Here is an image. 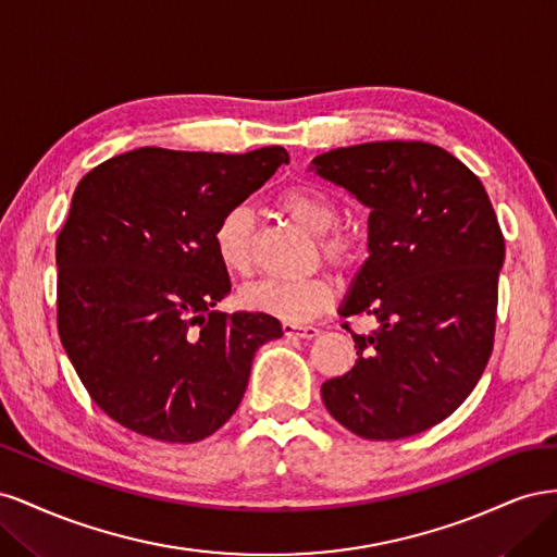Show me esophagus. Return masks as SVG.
Here are the masks:
<instances>
[{
  "instance_id": "34e87169",
  "label": "esophagus",
  "mask_w": 557,
  "mask_h": 557,
  "mask_svg": "<svg viewBox=\"0 0 557 557\" xmlns=\"http://www.w3.org/2000/svg\"><path fill=\"white\" fill-rule=\"evenodd\" d=\"M283 334L285 336H295V339H315L320 334L318 327L311 325H293V323H283Z\"/></svg>"
}]
</instances>
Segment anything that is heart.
Listing matches in <instances>:
<instances>
[{
  "instance_id": "obj_1",
  "label": "heart",
  "mask_w": 557,
  "mask_h": 557,
  "mask_svg": "<svg viewBox=\"0 0 557 557\" xmlns=\"http://www.w3.org/2000/svg\"><path fill=\"white\" fill-rule=\"evenodd\" d=\"M278 207L293 221L315 234L323 258L346 269L358 260V242L348 232H334L336 209L332 201L311 188H290L278 197ZM218 258L234 274H248L256 260V218L244 205L227 209L213 232ZM242 305L250 311L274 315L283 323H307L323 313L332 301V288L325 278H262L242 290Z\"/></svg>"
}]
</instances>
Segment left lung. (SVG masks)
Segmentation results:
<instances>
[{"mask_svg": "<svg viewBox=\"0 0 557 557\" xmlns=\"http://www.w3.org/2000/svg\"><path fill=\"white\" fill-rule=\"evenodd\" d=\"M309 172L369 209V258L342 315H374L352 334L356 367L323 383L334 420L395 442L442 423L474 391L493 352L504 237L479 176L423 141L334 148Z\"/></svg>", "mask_w": 557, "mask_h": 557, "instance_id": "1", "label": "left lung"}]
</instances>
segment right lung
<instances>
[{
    "label": "right lung",
    "mask_w": 557,
    "mask_h": 557,
    "mask_svg": "<svg viewBox=\"0 0 557 557\" xmlns=\"http://www.w3.org/2000/svg\"><path fill=\"white\" fill-rule=\"evenodd\" d=\"M281 146L246 156L137 148L81 178L58 237V330L115 423L166 444L223 428L274 315L221 313L232 290L213 246L221 215L274 176Z\"/></svg>",
    "instance_id": "add662e5"
}]
</instances>
